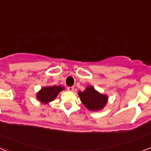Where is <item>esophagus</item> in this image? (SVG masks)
<instances>
[{"label":"esophagus","instance_id":"34e87169","mask_svg":"<svg viewBox=\"0 0 151 151\" xmlns=\"http://www.w3.org/2000/svg\"><path fill=\"white\" fill-rule=\"evenodd\" d=\"M67 90L69 91H73V90H74V88H73V87H68Z\"/></svg>","mask_w":151,"mask_h":151}]
</instances>
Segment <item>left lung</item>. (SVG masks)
Returning a JSON list of instances; mask_svg holds the SVG:
<instances>
[{"instance_id": "obj_1", "label": "left lung", "mask_w": 151, "mask_h": 151, "mask_svg": "<svg viewBox=\"0 0 151 151\" xmlns=\"http://www.w3.org/2000/svg\"><path fill=\"white\" fill-rule=\"evenodd\" d=\"M78 94L85 107L91 111L102 110L107 103V96L99 93L92 86H88L85 91H78Z\"/></svg>"}]
</instances>
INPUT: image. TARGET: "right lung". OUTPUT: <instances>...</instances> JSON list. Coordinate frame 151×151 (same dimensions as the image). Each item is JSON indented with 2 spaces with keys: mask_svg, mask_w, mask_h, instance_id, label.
<instances>
[{
  "mask_svg": "<svg viewBox=\"0 0 151 151\" xmlns=\"http://www.w3.org/2000/svg\"><path fill=\"white\" fill-rule=\"evenodd\" d=\"M64 90V88L61 85H54V86H47L44 87L39 91L36 94V97L38 101H41L42 104H47V103L53 101L55 99L61 91Z\"/></svg>",
  "mask_w": 151,
  "mask_h": 151,
  "instance_id": "right-lung-1",
  "label": "right lung"
}]
</instances>
